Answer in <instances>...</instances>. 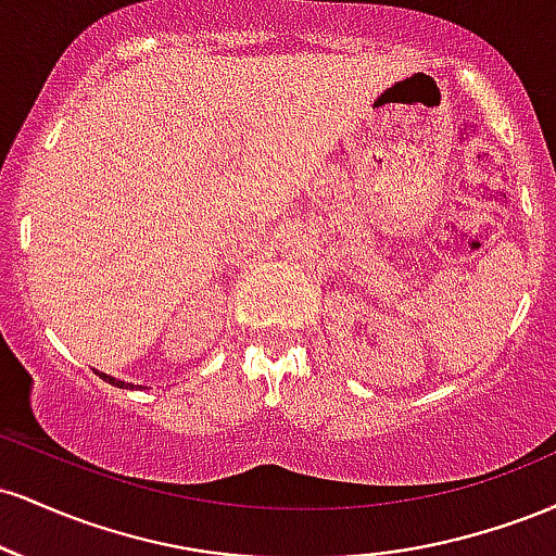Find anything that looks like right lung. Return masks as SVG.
<instances>
[{"label": "right lung", "instance_id": "right-lung-1", "mask_svg": "<svg viewBox=\"0 0 556 556\" xmlns=\"http://www.w3.org/2000/svg\"><path fill=\"white\" fill-rule=\"evenodd\" d=\"M99 376H101V379H104V381H110V384H114V387H123V389H125V387H132V384H125V381H114L112 376H106V374H99Z\"/></svg>", "mask_w": 556, "mask_h": 556}]
</instances>
